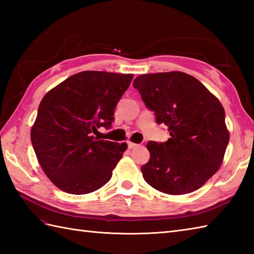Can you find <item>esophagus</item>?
<instances>
[{"mask_svg": "<svg viewBox=\"0 0 254 254\" xmlns=\"http://www.w3.org/2000/svg\"><path fill=\"white\" fill-rule=\"evenodd\" d=\"M127 147H128V149H133V148H136V147H138V144H135V143H132V142H128V143H127Z\"/></svg>", "mask_w": 254, "mask_h": 254, "instance_id": "1", "label": "esophagus"}]
</instances>
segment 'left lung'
Returning a JSON list of instances; mask_svg holds the SVG:
<instances>
[{"label":"left lung","mask_w":254,"mask_h":254,"mask_svg":"<svg viewBox=\"0 0 254 254\" xmlns=\"http://www.w3.org/2000/svg\"><path fill=\"white\" fill-rule=\"evenodd\" d=\"M133 86L170 134L165 143H147L145 181L171 195L197 190L223 164L229 142L224 107L199 80L179 71L139 75Z\"/></svg>","instance_id":"left-lung-1"}]
</instances>
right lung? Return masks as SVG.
<instances>
[{
  "label": "right lung",
  "instance_id": "1",
  "mask_svg": "<svg viewBox=\"0 0 254 254\" xmlns=\"http://www.w3.org/2000/svg\"><path fill=\"white\" fill-rule=\"evenodd\" d=\"M133 74L84 71L69 76L42 98L30 137L49 180L69 194H87L111 179L127 143L95 137L109 128L115 108Z\"/></svg>",
  "mask_w": 254,
  "mask_h": 254
}]
</instances>
